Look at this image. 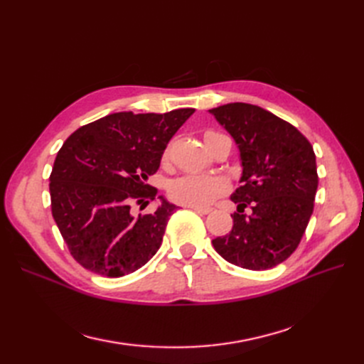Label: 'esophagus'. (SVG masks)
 <instances>
[{
	"mask_svg": "<svg viewBox=\"0 0 364 364\" xmlns=\"http://www.w3.org/2000/svg\"><path fill=\"white\" fill-rule=\"evenodd\" d=\"M188 208H191L193 211H196V213H199V214H209L213 211L211 208H200V206H188Z\"/></svg>",
	"mask_w": 364,
	"mask_h": 364,
	"instance_id": "esophagus-1",
	"label": "esophagus"
}]
</instances>
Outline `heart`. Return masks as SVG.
<instances>
[{"label":"heart","instance_id":"obj_1","mask_svg":"<svg viewBox=\"0 0 364 364\" xmlns=\"http://www.w3.org/2000/svg\"><path fill=\"white\" fill-rule=\"evenodd\" d=\"M168 149L165 150L164 158H167ZM229 185L222 176L186 173L170 182L168 196L176 203L186 206H206L213 203L218 196L228 191Z\"/></svg>","mask_w":364,"mask_h":364}]
</instances>
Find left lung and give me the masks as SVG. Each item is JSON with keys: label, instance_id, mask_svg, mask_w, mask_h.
I'll return each instance as SVG.
<instances>
[{"label": "left lung", "instance_id": "obj_1", "mask_svg": "<svg viewBox=\"0 0 364 364\" xmlns=\"http://www.w3.org/2000/svg\"><path fill=\"white\" fill-rule=\"evenodd\" d=\"M237 142L243 183L230 196L237 203L232 230L213 240L230 264L267 270L299 246L317 191L313 146L287 121L259 106L229 103L209 109ZM252 211L247 216L244 209Z\"/></svg>", "mask_w": 364, "mask_h": 364}]
</instances>
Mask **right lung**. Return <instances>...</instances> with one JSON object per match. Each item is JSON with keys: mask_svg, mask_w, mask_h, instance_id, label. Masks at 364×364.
I'll return each instance as SVG.
<instances>
[{"mask_svg": "<svg viewBox=\"0 0 364 364\" xmlns=\"http://www.w3.org/2000/svg\"><path fill=\"white\" fill-rule=\"evenodd\" d=\"M193 107L167 114L118 112L77 129L54 159L51 213L73 258L86 270L119 278L138 270L161 247L178 209L164 197L155 213L134 215L158 190L147 183L162 153Z\"/></svg>", "mask_w": 364, "mask_h": 364, "instance_id": "1", "label": "right lung"}]
</instances>
